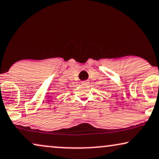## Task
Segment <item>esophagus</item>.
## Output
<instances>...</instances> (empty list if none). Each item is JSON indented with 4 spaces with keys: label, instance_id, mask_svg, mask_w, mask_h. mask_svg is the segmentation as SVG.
<instances>
[{
    "label": "esophagus",
    "instance_id": "34e87169",
    "mask_svg": "<svg viewBox=\"0 0 159 159\" xmlns=\"http://www.w3.org/2000/svg\"><path fill=\"white\" fill-rule=\"evenodd\" d=\"M89 83H90L89 80H84L82 82V84H83V85H88Z\"/></svg>",
    "mask_w": 159,
    "mask_h": 159
}]
</instances>
